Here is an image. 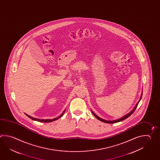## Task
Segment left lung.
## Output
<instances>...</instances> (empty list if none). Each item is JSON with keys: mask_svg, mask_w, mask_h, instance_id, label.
Segmentation results:
<instances>
[{"mask_svg": "<svg viewBox=\"0 0 160 160\" xmlns=\"http://www.w3.org/2000/svg\"><path fill=\"white\" fill-rule=\"evenodd\" d=\"M138 102H139V101H138ZM138 102L137 103V105H136V106L134 107L133 109L132 110V111H131L130 113H129L128 114H126L125 116H124V117H122V118H119V119H118L117 120H114V121H107V120H105L104 119H102L101 118H99V117H98L97 115H96L95 114V113H93L92 111V113L95 116V117L96 118H98V120H99L100 121H102V122H105V123H109V124H112V123H116V122H120V121H121L124 120L125 119H126V118H127L128 117H129L130 116H131V114H132L133 113L134 111L136 110V109L137 108V105L138 104Z\"/></svg>", "mask_w": 160, "mask_h": 160, "instance_id": "1", "label": "left lung"}]
</instances>
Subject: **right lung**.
I'll list each match as a JSON object with an SVG mask.
<instances>
[{"label":"right lung","instance_id":"1","mask_svg":"<svg viewBox=\"0 0 160 160\" xmlns=\"http://www.w3.org/2000/svg\"><path fill=\"white\" fill-rule=\"evenodd\" d=\"M64 112H65V111H64V112L59 116V118H53V119H49V120H48V119H46V120H45V119H42V120H41V119H38V118H32V117H31V116H28V114H26V115L27 116L28 118H31L33 120L40 121V122H52L53 121H55L56 120H58V119H59V118H61L62 116V115L64 113Z\"/></svg>","mask_w":160,"mask_h":160}]
</instances>
